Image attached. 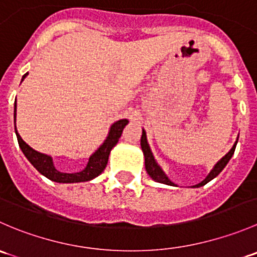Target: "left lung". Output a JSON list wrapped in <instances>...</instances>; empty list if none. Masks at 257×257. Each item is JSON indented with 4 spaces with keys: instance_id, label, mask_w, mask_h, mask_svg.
<instances>
[{
    "instance_id": "8db88e82",
    "label": "left lung",
    "mask_w": 257,
    "mask_h": 257,
    "mask_svg": "<svg viewBox=\"0 0 257 257\" xmlns=\"http://www.w3.org/2000/svg\"><path fill=\"white\" fill-rule=\"evenodd\" d=\"M237 141H239V137H237L236 142H235V144L232 145V148L230 149V152L227 153L225 157H222L221 159L219 160V162L216 163V164L214 165V168L211 169V172L209 173L208 177L204 179L201 183L196 184V185H194L193 188H200V186L205 185V184H208L210 180H212L214 178H216L217 175L220 174V173L222 172V169H224L225 167H226V164L229 163V160L231 159V157L234 155V152H235V148H236V144H237ZM141 145H142V150H143V154H144V159H145V170H147V173L149 174V177L153 179V180H155L157 183H162V184H167V185H172V186H177L174 183H173L172 180H170L169 178H168V175L165 174L164 172H163V169L160 168V165L158 164L157 160L154 159V155H153L152 150H150V147L149 144H148V139H147V133H145V131L143 129V133H142V138H141Z\"/></svg>"
}]
</instances>
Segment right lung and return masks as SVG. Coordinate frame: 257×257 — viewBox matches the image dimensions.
<instances>
[{"label": "right lung", "instance_id": "right-lung-1", "mask_svg": "<svg viewBox=\"0 0 257 257\" xmlns=\"http://www.w3.org/2000/svg\"><path fill=\"white\" fill-rule=\"evenodd\" d=\"M28 76V73H26L22 77V80ZM16 109L17 104L16 100H15V132H16L17 141L20 144L21 150L25 154V157L27 158L28 162L38 170L42 175H45L46 178H48L49 180L56 181V183H82V181H89L92 179L97 178L98 175L102 174L103 170L105 169L108 163V158H109L110 150L115 147V144L118 143L119 138L121 136V132H123L124 126L129 123L128 119H120V120H116L110 125L109 133H108L107 138L103 142V144L93 153L92 155L88 159L87 165L83 170H80L78 173H63L59 172L56 167H54L53 159H52L51 155L43 154V153L37 152V150L32 149L18 134L16 129Z\"/></svg>", "mask_w": 257, "mask_h": 257}]
</instances>
